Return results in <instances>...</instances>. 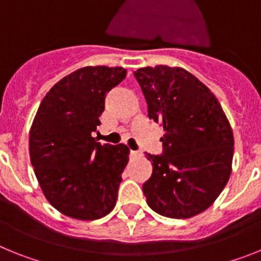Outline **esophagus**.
Here are the masks:
<instances>
[{
  "label": "esophagus",
  "instance_id": "34e87169",
  "mask_svg": "<svg viewBox=\"0 0 261 261\" xmlns=\"http://www.w3.org/2000/svg\"><path fill=\"white\" fill-rule=\"evenodd\" d=\"M130 155L132 156H141L142 153L138 150H130Z\"/></svg>",
  "mask_w": 261,
  "mask_h": 261
}]
</instances>
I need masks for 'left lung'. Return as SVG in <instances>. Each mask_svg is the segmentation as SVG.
<instances>
[{"instance_id":"obj_1","label":"left lung","mask_w":261,"mask_h":261,"mask_svg":"<svg viewBox=\"0 0 261 261\" xmlns=\"http://www.w3.org/2000/svg\"><path fill=\"white\" fill-rule=\"evenodd\" d=\"M135 77L147 116L163 126V151L146 154L153 172L142 186L147 205L168 218L208 209L231 174L234 136L214 94L190 71L158 65Z\"/></svg>"}]
</instances>
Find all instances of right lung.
Wrapping results in <instances>:
<instances>
[{
	"mask_svg": "<svg viewBox=\"0 0 261 261\" xmlns=\"http://www.w3.org/2000/svg\"><path fill=\"white\" fill-rule=\"evenodd\" d=\"M123 68L86 66L59 81L38 108L30 156L45 199L65 216L98 220L114 209L128 163L124 144L96 142L105 99L125 78Z\"/></svg>",
	"mask_w": 261,
	"mask_h": 261,
	"instance_id": "obj_1",
	"label": "right lung"
}]
</instances>
